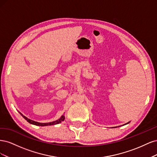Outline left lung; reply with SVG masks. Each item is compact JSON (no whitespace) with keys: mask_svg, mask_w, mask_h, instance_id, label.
Returning a JSON list of instances; mask_svg holds the SVG:
<instances>
[{"mask_svg":"<svg viewBox=\"0 0 157 157\" xmlns=\"http://www.w3.org/2000/svg\"><path fill=\"white\" fill-rule=\"evenodd\" d=\"M128 123H130V122H127V123H126V124H128Z\"/></svg>","mask_w":157,"mask_h":157,"instance_id":"8db88e82","label":"left lung"}]
</instances>
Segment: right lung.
Listing matches in <instances>:
<instances>
[{"mask_svg":"<svg viewBox=\"0 0 157 157\" xmlns=\"http://www.w3.org/2000/svg\"><path fill=\"white\" fill-rule=\"evenodd\" d=\"M20 113V112H19ZM21 114V115L25 118V119L29 122L30 123V124H34V125H36V126H51V125H55V124H59V123H61L62 121H63L65 120V116L62 115L61 116L58 120H57L56 121H53V122H48V123H40V122H35L34 121H32L31 119H29V118H28L27 117H25L24 115H23L21 113H20Z\"/></svg>","mask_w":157,"mask_h":157,"instance_id":"obj_1","label":"right lung"}]
</instances>
